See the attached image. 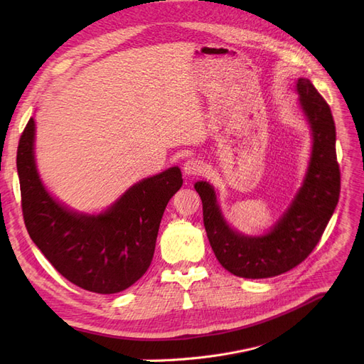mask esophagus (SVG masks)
Here are the masks:
<instances>
[{
  "label": "esophagus",
  "instance_id": "1",
  "mask_svg": "<svg viewBox=\"0 0 364 364\" xmlns=\"http://www.w3.org/2000/svg\"><path fill=\"white\" fill-rule=\"evenodd\" d=\"M203 170H205V165L199 159H188L183 164V173H185V176H190V178L202 174Z\"/></svg>",
  "mask_w": 364,
  "mask_h": 364
}]
</instances>
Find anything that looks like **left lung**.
<instances>
[{"mask_svg": "<svg viewBox=\"0 0 364 364\" xmlns=\"http://www.w3.org/2000/svg\"><path fill=\"white\" fill-rule=\"evenodd\" d=\"M313 135V151L302 188L269 234L247 237L225 222L215 191L208 182L194 185L203 205V225L218 262L235 277L261 279L291 270L317 246L340 196L336 124L328 103L308 79L296 83Z\"/></svg>", "mask_w": 364, "mask_h": 364, "instance_id": "obj_1", "label": "left lung"}]
</instances>
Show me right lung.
<instances>
[{
    "label": "right lung",
    "instance_id": "right-lung-1",
    "mask_svg": "<svg viewBox=\"0 0 364 364\" xmlns=\"http://www.w3.org/2000/svg\"><path fill=\"white\" fill-rule=\"evenodd\" d=\"M35 121L19 138L16 168L28 235L63 278L87 291L112 294L144 274L168 200L182 186L171 167L129 188L107 211L77 214L56 202L42 185L33 153Z\"/></svg>",
    "mask_w": 364,
    "mask_h": 364
}]
</instances>
